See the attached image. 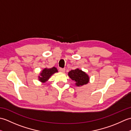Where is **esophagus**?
<instances>
[{
    "instance_id": "esophagus-1",
    "label": "esophagus",
    "mask_w": 131,
    "mask_h": 131,
    "mask_svg": "<svg viewBox=\"0 0 131 131\" xmlns=\"http://www.w3.org/2000/svg\"><path fill=\"white\" fill-rule=\"evenodd\" d=\"M59 71L61 72V73H65V69H63V68H60L59 69Z\"/></svg>"
}]
</instances>
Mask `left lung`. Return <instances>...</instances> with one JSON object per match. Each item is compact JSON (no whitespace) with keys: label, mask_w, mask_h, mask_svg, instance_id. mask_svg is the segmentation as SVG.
Masks as SVG:
<instances>
[{"label":"left lung","mask_w":131,"mask_h":131,"mask_svg":"<svg viewBox=\"0 0 131 131\" xmlns=\"http://www.w3.org/2000/svg\"><path fill=\"white\" fill-rule=\"evenodd\" d=\"M68 75L75 82V85L78 87L87 84L90 81V77L88 75L79 69H76L69 71Z\"/></svg>","instance_id":"obj_1"}]
</instances>
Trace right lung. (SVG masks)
Returning a JSON list of instances; mask_svg holds the SVG:
<instances>
[{
    "instance_id": "obj_1",
    "label": "right lung",
    "mask_w": 131,
    "mask_h": 131,
    "mask_svg": "<svg viewBox=\"0 0 131 131\" xmlns=\"http://www.w3.org/2000/svg\"><path fill=\"white\" fill-rule=\"evenodd\" d=\"M58 72L56 68L53 67L52 68L48 69L45 68L40 73V76H39V80L42 83H45L48 80L49 78L55 73Z\"/></svg>"
}]
</instances>
